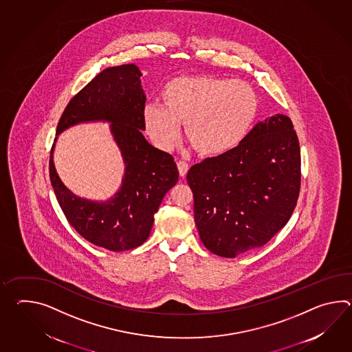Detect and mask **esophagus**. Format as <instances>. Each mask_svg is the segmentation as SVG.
Returning a JSON list of instances; mask_svg holds the SVG:
<instances>
[{
  "mask_svg": "<svg viewBox=\"0 0 352 352\" xmlns=\"http://www.w3.org/2000/svg\"><path fill=\"white\" fill-rule=\"evenodd\" d=\"M177 166H178L180 177H186V174L188 173V169H189V165H188V163L183 162V160H180V162L177 163Z\"/></svg>",
  "mask_w": 352,
  "mask_h": 352,
  "instance_id": "esophagus-1",
  "label": "esophagus"
}]
</instances>
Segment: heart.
<instances>
[{"instance_id":"1","label":"heart","mask_w":352,"mask_h":352,"mask_svg":"<svg viewBox=\"0 0 352 352\" xmlns=\"http://www.w3.org/2000/svg\"><path fill=\"white\" fill-rule=\"evenodd\" d=\"M162 101L163 106L145 107L142 121L151 142L165 151L175 145L183 125L199 155H223L245 140L258 116V94L249 83L213 76L173 78Z\"/></svg>"}]
</instances>
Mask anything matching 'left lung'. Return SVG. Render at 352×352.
<instances>
[{
	"instance_id": "1",
	"label": "left lung",
	"mask_w": 352,
	"mask_h": 352,
	"mask_svg": "<svg viewBox=\"0 0 352 352\" xmlns=\"http://www.w3.org/2000/svg\"><path fill=\"white\" fill-rule=\"evenodd\" d=\"M195 221L208 250L222 256L264 246L289 221L300 190V148L292 120L258 122L223 155L189 169Z\"/></svg>"
}]
</instances>
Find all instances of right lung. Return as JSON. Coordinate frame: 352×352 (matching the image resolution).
<instances>
[{
    "mask_svg": "<svg viewBox=\"0 0 352 352\" xmlns=\"http://www.w3.org/2000/svg\"><path fill=\"white\" fill-rule=\"evenodd\" d=\"M140 77L135 64L102 71L72 98L56 127L59 135L80 122H111L126 165L122 187L113 198L94 202L73 195L55 170V142L49 159L50 182L68 222L87 241L115 252L146 241L165 193L179 178L172 155L150 145L142 135L146 97Z\"/></svg>",
    "mask_w": 352,
    "mask_h": 352,
    "instance_id": "obj_1",
    "label": "right lung"
}]
</instances>
